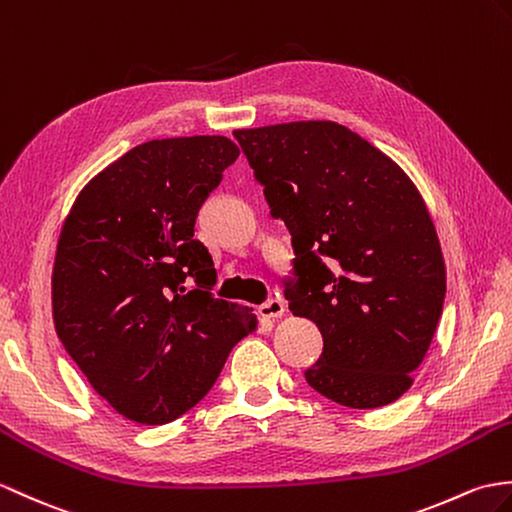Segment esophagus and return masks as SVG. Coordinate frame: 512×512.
Wrapping results in <instances>:
<instances>
[{
  "instance_id": "obj_1",
  "label": "esophagus",
  "mask_w": 512,
  "mask_h": 512,
  "mask_svg": "<svg viewBox=\"0 0 512 512\" xmlns=\"http://www.w3.org/2000/svg\"><path fill=\"white\" fill-rule=\"evenodd\" d=\"M259 314L266 318H281L285 314V303L279 299H272L259 307Z\"/></svg>"
}]
</instances>
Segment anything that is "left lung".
I'll list each match as a JSON object with an SVG mask.
<instances>
[{
	"instance_id": "1",
	"label": "left lung",
	"mask_w": 512,
	"mask_h": 512,
	"mask_svg": "<svg viewBox=\"0 0 512 512\" xmlns=\"http://www.w3.org/2000/svg\"><path fill=\"white\" fill-rule=\"evenodd\" d=\"M292 235L285 299L323 353L305 371L320 395L379 408L414 382L443 314L447 272L412 178L347 126L307 120L233 130Z\"/></svg>"
}]
</instances>
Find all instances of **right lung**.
Segmentation results:
<instances>
[{
    "label": "right lung",
    "instance_id": "add662e5",
    "mask_svg": "<svg viewBox=\"0 0 512 512\" xmlns=\"http://www.w3.org/2000/svg\"><path fill=\"white\" fill-rule=\"evenodd\" d=\"M237 157L222 135L139 144L80 189L58 235L56 334L95 392L135 423L194 408L257 329L253 307L213 299V259L194 240L202 202Z\"/></svg>",
    "mask_w": 512,
    "mask_h": 512
}]
</instances>
